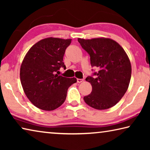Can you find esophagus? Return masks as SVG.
<instances>
[{"instance_id":"1","label":"esophagus","mask_w":150,"mask_h":150,"mask_svg":"<svg viewBox=\"0 0 150 150\" xmlns=\"http://www.w3.org/2000/svg\"><path fill=\"white\" fill-rule=\"evenodd\" d=\"M83 81V79H77V82L80 83Z\"/></svg>"}]
</instances>
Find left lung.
<instances>
[{"instance_id":"8db88e82","label":"left lung","mask_w":150,"mask_h":150,"mask_svg":"<svg viewBox=\"0 0 150 150\" xmlns=\"http://www.w3.org/2000/svg\"><path fill=\"white\" fill-rule=\"evenodd\" d=\"M78 42L90 55L91 67L98 69L86 78L92 85V92L83 99L98 110L112 107L122 98L130 83L132 68L128 55L111 39L79 38Z\"/></svg>"}]
</instances>
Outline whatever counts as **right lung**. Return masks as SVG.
Returning a JSON list of instances; mask_svg holds the SVG:
<instances>
[{
    "label": "right lung",
    "mask_w": 150,
    "mask_h": 150,
    "mask_svg": "<svg viewBox=\"0 0 150 150\" xmlns=\"http://www.w3.org/2000/svg\"><path fill=\"white\" fill-rule=\"evenodd\" d=\"M71 40L48 38L40 40L28 52L20 67V81L25 94L34 106L53 110L65 102L68 88L76 78L58 75L66 69L63 55Z\"/></svg>",
    "instance_id": "add662e5"
}]
</instances>
